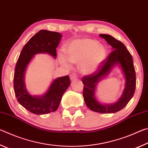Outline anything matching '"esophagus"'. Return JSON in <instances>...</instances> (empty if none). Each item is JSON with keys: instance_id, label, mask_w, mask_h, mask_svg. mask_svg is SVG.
<instances>
[{"instance_id": "1", "label": "esophagus", "mask_w": 148, "mask_h": 148, "mask_svg": "<svg viewBox=\"0 0 148 148\" xmlns=\"http://www.w3.org/2000/svg\"><path fill=\"white\" fill-rule=\"evenodd\" d=\"M70 77H71V79H72V80L76 79L77 78V74L76 73H72L71 75V76H70Z\"/></svg>"}]
</instances>
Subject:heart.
<instances>
[{
  "label": "heart",
  "mask_w": 148,
  "mask_h": 148,
  "mask_svg": "<svg viewBox=\"0 0 148 148\" xmlns=\"http://www.w3.org/2000/svg\"><path fill=\"white\" fill-rule=\"evenodd\" d=\"M65 53L69 61L74 63L80 62V71L87 74L96 71L106 56L104 47L99 45L97 41L89 38L72 41L65 48ZM60 61L64 66H69L66 57L61 56Z\"/></svg>",
  "instance_id": "1"
}]
</instances>
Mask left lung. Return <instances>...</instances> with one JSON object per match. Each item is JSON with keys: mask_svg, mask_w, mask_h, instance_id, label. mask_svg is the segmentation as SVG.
I'll list each match as a JSON object with an SVG mask.
<instances>
[{"mask_svg": "<svg viewBox=\"0 0 148 148\" xmlns=\"http://www.w3.org/2000/svg\"><path fill=\"white\" fill-rule=\"evenodd\" d=\"M100 36L112 47L113 50L102 62L96 71L82 77L84 86L83 96L87 106L92 111L102 114L116 113L123 108L133 97L136 89V72L132 56L121 41L108 34H101ZM118 64L121 66L126 79L124 93L116 103L101 105L94 98L96 85L100 79L109 72L115 64Z\"/></svg>", "mask_w": 148, "mask_h": 148, "instance_id": "1", "label": "left lung"}]
</instances>
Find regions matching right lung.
<instances>
[{
  "label": "right lung",
  "mask_w": 148,
  "mask_h": 148,
  "mask_svg": "<svg viewBox=\"0 0 148 148\" xmlns=\"http://www.w3.org/2000/svg\"><path fill=\"white\" fill-rule=\"evenodd\" d=\"M61 37L59 32L41 30L25 45L17 61L14 76L15 95L19 103L32 114L40 115L56 112L62 95L71 84L69 76L57 78L42 97L32 96L25 86V71L34 55L46 53L56 58V48Z\"/></svg>",
  "instance_id": "right-lung-1"
}]
</instances>
